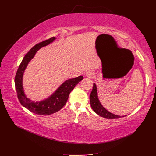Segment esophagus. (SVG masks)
I'll use <instances>...</instances> for the list:
<instances>
[{
  "instance_id": "1",
  "label": "esophagus",
  "mask_w": 156,
  "mask_h": 156,
  "mask_svg": "<svg viewBox=\"0 0 156 156\" xmlns=\"http://www.w3.org/2000/svg\"><path fill=\"white\" fill-rule=\"evenodd\" d=\"M94 75H95L94 72L93 71H92V70L88 71L86 73V74H85V75H86L87 77H88V78H92V77L94 76Z\"/></svg>"
}]
</instances>
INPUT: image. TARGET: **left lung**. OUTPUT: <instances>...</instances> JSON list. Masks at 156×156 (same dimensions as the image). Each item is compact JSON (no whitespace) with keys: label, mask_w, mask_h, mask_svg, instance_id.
<instances>
[{"label":"left lung","mask_w":156,"mask_h":156,"mask_svg":"<svg viewBox=\"0 0 156 156\" xmlns=\"http://www.w3.org/2000/svg\"><path fill=\"white\" fill-rule=\"evenodd\" d=\"M90 105L94 111L97 113L98 115H99L101 117L108 119H115L119 118L121 117H124L125 116H118L116 114H114L108 110H106L103 106L101 105L97 96V87L95 83L93 85V89L91 92L90 95Z\"/></svg>","instance_id":"obj_1"}]
</instances>
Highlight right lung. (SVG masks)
I'll return each instance as SVG.
<instances>
[{"mask_svg": "<svg viewBox=\"0 0 156 156\" xmlns=\"http://www.w3.org/2000/svg\"><path fill=\"white\" fill-rule=\"evenodd\" d=\"M55 39L52 37L42 42L36 44L24 57L16 74L14 79L15 87L18 100L21 104L30 111L38 115H50L61 110L66 103L69 94L75 87L83 79L82 76L66 80L58 88V89L47 99L40 102H32L24 95L23 88V75L28 62L34 57L39 49L52 43Z\"/></svg>", "mask_w": 156, "mask_h": 156, "instance_id": "right-lung-1", "label": "right lung"}]
</instances>
